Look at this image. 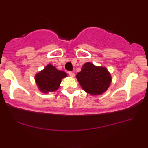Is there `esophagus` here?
I'll use <instances>...</instances> for the list:
<instances>
[{"label":"esophagus","mask_w":148,"mask_h":148,"mask_svg":"<svg viewBox=\"0 0 148 148\" xmlns=\"http://www.w3.org/2000/svg\"><path fill=\"white\" fill-rule=\"evenodd\" d=\"M67 73H68L69 75L70 76H72V77H74V73L73 72H71V71H69V72H67Z\"/></svg>","instance_id":"obj_1"}]
</instances>
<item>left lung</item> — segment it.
Masks as SVG:
<instances>
[{
	"label": "left lung",
	"instance_id": "obj_1",
	"mask_svg": "<svg viewBox=\"0 0 148 148\" xmlns=\"http://www.w3.org/2000/svg\"><path fill=\"white\" fill-rule=\"evenodd\" d=\"M76 78L84 91L90 94H100L106 92L111 83L110 74L106 68L96 67L86 63Z\"/></svg>",
	"mask_w": 148,
	"mask_h": 148
}]
</instances>
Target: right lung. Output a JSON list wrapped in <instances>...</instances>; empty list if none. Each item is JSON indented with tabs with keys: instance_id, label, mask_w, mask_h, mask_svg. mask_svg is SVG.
<instances>
[{
	"instance_id": "right-lung-1",
	"label": "right lung",
	"mask_w": 148,
	"mask_h": 148,
	"mask_svg": "<svg viewBox=\"0 0 148 148\" xmlns=\"http://www.w3.org/2000/svg\"><path fill=\"white\" fill-rule=\"evenodd\" d=\"M66 76L65 72L58 70L53 65H48L36 75L35 81L42 92H54L59 88L61 79Z\"/></svg>"
}]
</instances>
